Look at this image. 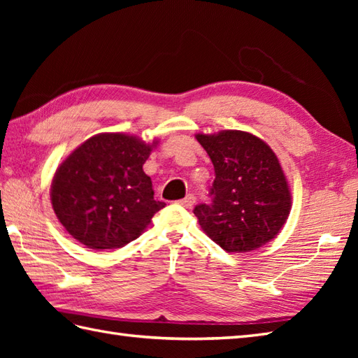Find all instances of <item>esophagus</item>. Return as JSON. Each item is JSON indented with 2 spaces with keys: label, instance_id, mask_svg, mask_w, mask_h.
<instances>
[{
  "label": "esophagus",
  "instance_id": "esophagus-1",
  "mask_svg": "<svg viewBox=\"0 0 358 358\" xmlns=\"http://www.w3.org/2000/svg\"><path fill=\"white\" fill-rule=\"evenodd\" d=\"M180 204H181V206H185V208H192L194 206V203H195V196L192 195V194H187L186 196H185V199L183 200H180L178 201Z\"/></svg>",
  "mask_w": 358,
  "mask_h": 358
}]
</instances>
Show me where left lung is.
I'll return each instance as SVG.
<instances>
[{
    "label": "left lung",
    "instance_id": "8db88e82",
    "mask_svg": "<svg viewBox=\"0 0 358 358\" xmlns=\"http://www.w3.org/2000/svg\"><path fill=\"white\" fill-rule=\"evenodd\" d=\"M215 169L212 203L195 206L201 229L226 252H250L275 238L292 206L277 155L243 131L199 134Z\"/></svg>",
    "mask_w": 358,
    "mask_h": 358
}]
</instances>
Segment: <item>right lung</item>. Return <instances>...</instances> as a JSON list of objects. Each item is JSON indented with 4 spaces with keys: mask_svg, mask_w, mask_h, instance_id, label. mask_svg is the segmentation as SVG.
<instances>
[{
    "mask_svg": "<svg viewBox=\"0 0 358 358\" xmlns=\"http://www.w3.org/2000/svg\"><path fill=\"white\" fill-rule=\"evenodd\" d=\"M127 134H98L58 166L50 201L59 223L89 249H118L138 238L164 208L143 171L152 148Z\"/></svg>",
    "mask_w": 358,
    "mask_h": 358,
    "instance_id": "obj_1",
    "label": "right lung"
}]
</instances>
